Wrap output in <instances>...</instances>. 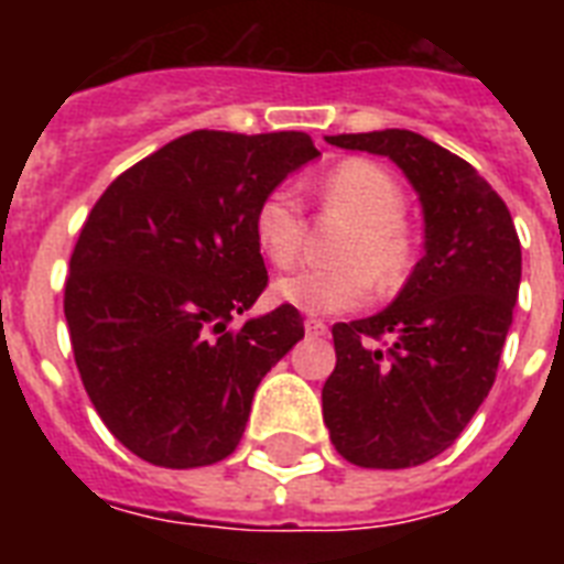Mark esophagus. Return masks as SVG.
I'll return each instance as SVG.
<instances>
[{
	"mask_svg": "<svg viewBox=\"0 0 564 564\" xmlns=\"http://www.w3.org/2000/svg\"><path fill=\"white\" fill-rule=\"evenodd\" d=\"M304 330H307V336H325L327 325L322 318H307V322H304Z\"/></svg>",
	"mask_w": 564,
	"mask_h": 564,
	"instance_id": "esophagus-1",
	"label": "esophagus"
}]
</instances>
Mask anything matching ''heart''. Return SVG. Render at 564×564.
<instances>
[{"instance_id":"obj_1","label":"heart","mask_w":564,"mask_h":564,"mask_svg":"<svg viewBox=\"0 0 564 564\" xmlns=\"http://www.w3.org/2000/svg\"><path fill=\"white\" fill-rule=\"evenodd\" d=\"M318 198L330 210L351 216L354 228L339 246L343 265L301 269L274 286L283 304L310 316H336L362 307L375 292V279L392 286L406 269V239L401 230L403 193L398 181L371 161H345L318 184ZM260 254L278 269H290L301 254L304 210L299 193L286 184L260 198L251 219Z\"/></svg>"}]
</instances>
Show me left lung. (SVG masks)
<instances>
[{"label":"left lung","instance_id":"1","mask_svg":"<svg viewBox=\"0 0 564 564\" xmlns=\"http://www.w3.org/2000/svg\"><path fill=\"white\" fill-rule=\"evenodd\" d=\"M327 143L392 158L424 207V257L383 313L334 325L336 369L322 389L348 463L412 468L454 445L495 383L521 242L503 198L427 137L386 128Z\"/></svg>","mask_w":564,"mask_h":564}]
</instances>
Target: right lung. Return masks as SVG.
<instances>
[{
  "mask_svg": "<svg viewBox=\"0 0 564 564\" xmlns=\"http://www.w3.org/2000/svg\"><path fill=\"white\" fill-rule=\"evenodd\" d=\"M318 149L301 131H189L93 204L64 316L105 427L140 459L198 468L234 454L265 371L304 336L292 304L242 327L269 283L251 219Z\"/></svg>",
  "mask_w": 564,
  "mask_h": 564,
  "instance_id": "add662e5",
  "label": "right lung"
}]
</instances>
